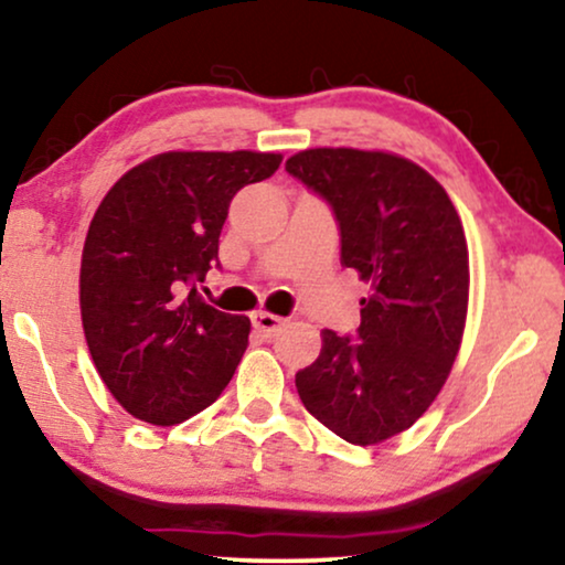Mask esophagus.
<instances>
[{"label": "esophagus", "mask_w": 565, "mask_h": 565, "mask_svg": "<svg viewBox=\"0 0 565 565\" xmlns=\"http://www.w3.org/2000/svg\"><path fill=\"white\" fill-rule=\"evenodd\" d=\"M252 321H254V329L262 331L265 337H273L285 327V319H280V316H275V313H267V311L254 313Z\"/></svg>", "instance_id": "34e87169"}]
</instances>
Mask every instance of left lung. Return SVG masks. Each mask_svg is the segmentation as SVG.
<instances>
[{"instance_id": "8db88e82", "label": "left lung", "mask_w": 565, "mask_h": 565, "mask_svg": "<svg viewBox=\"0 0 565 565\" xmlns=\"http://www.w3.org/2000/svg\"><path fill=\"white\" fill-rule=\"evenodd\" d=\"M327 200L342 265L370 285L358 339L323 329L296 373L303 406L352 445H377L431 406L458 358L468 313V244L443 184L396 153L308 149L285 161Z\"/></svg>"}]
</instances>
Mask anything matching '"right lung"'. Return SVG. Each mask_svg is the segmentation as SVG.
Instances as JSON below:
<instances>
[{
	"label": "right lung",
	"mask_w": 565,
	"mask_h": 565,
	"mask_svg": "<svg viewBox=\"0 0 565 565\" xmlns=\"http://www.w3.org/2000/svg\"><path fill=\"white\" fill-rule=\"evenodd\" d=\"M280 153L167 151L120 177L82 252L79 306L99 377L136 419L169 427L226 388L252 323L207 306L231 200L277 172Z\"/></svg>",
	"instance_id": "right-lung-1"
}]
</instances>
